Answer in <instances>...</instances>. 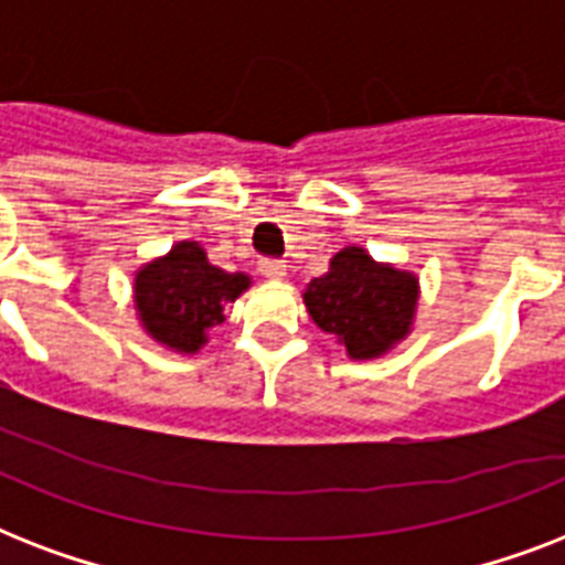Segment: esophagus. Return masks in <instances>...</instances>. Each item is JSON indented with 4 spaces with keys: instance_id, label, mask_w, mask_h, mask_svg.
Wrapping results in <instances>:
<instances>
[{
    "instance_id": "34e87169",
    "label": "esophagus",
    "mask_w": 565,
    "mask_h": 565,
    "mask_svg": "<svg viewBox=\"0 0 565 565\" xmlns=\"http://www.w3.org/2000/svg\"><path fill=\"white\" fill-rule=\"evenodd\" d=\"M257 269H260V275L269 278V281H281L284 275H287V264L278 260V257H264V260L257 264Z\"/></svg>"
}]
</instances>
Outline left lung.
I'll return each mask as SVG.
<instances>
[{
	"instance_id": "left-lung-1",
	"label": "left lung",
	"mask_w": 565,
	"mask_h": 565,
	"mask_svg": "<svg viewBox=\"0 0 565 565\" xmlns=\"http://www.w3.org/2000/svg\"><path fill=\"white\" fill-rule=\"evenodd\" d=\"M416 299L419 281L411 273L377 264L361 246L337 252L328 273L305 290L310 319L358 361L377 358L407 337Z\"/></svg>"
}]
</instances>
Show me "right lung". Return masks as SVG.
Wrapping results in <instances>:
<instances>
[{
	"label": "right lung",
	"instance_id": "1",
	"mask_svg": "<svg viewBox=\"0 0 565 565\" xmlns=\"http://www.w3.org/2000/svg\"><path fill=\"white\" fill-rule=\"evenodd\" d=\"M248 284V275L213 266L199 243L184 239L137 273L135 308L149 337L193 354L207 343V331L225 322L222 310Z\"/></svg>",
	"mask_w": 565,
	"mask_h": 565
}]
</instances>
